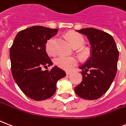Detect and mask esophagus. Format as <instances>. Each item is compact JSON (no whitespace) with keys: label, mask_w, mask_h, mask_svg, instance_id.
<instances>
[{"label":"esophagus","mask_w":126,"mask_h":126,"mask_svg":"<svg viewBox=\"0 0 126 126\" xmlns=\"http://www.w3.org/2000/svg\"><path fill=\"white\" fill-rule=\"evenodd\" d=\"M71 73H72V72H71V71H67V72H66V74H67V75H71Z\"/></svg>","instance_id":"esophagus-1"}]
</instances>
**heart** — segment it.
Segmentation results:
<instances>
[{"instance_id": "obj_1", "label": "heart", "mask_w": 126, "mask_h": 126, "mask_svg": "<svg viewBox=\"0 0 126 126\" xmlns=\"http://www.w3.org/2000/svg\"><path fill=\"white\" fill-rule=\"evenodd\" d=\"M66 37L69 41L71 46L75 49L82 47L84 44V39L82 35L75 32H69L67 33ZM56 40V37H52L48 40L46 44V51L49 55H55L56 53V51L54 47V43ZM56 65L61 69L64 70H71L78 63V59L75 57L61 56L57 57L55 59Z\"/></svg>"}]
</instances>
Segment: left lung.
Returning <instances> with one entry per match:
<instances>
[{
	"instance_id": "1",
	"label": "left lung",
	"mask_w": 126,
	"mask_h": 126,
	"mask_svg": "<svg viewBox=\"0 0 126 126\" xmlns=\"http://www.w3.org/2000/svg\"><path fill=\"white\" fill-rule=\"evenodd\" d=\"M77 32L89 39L91 55L79 67L82 80L75 88V92L84 99L96 100L106 93L115 78L118 49L112 35L105 32L92 28Z\"/></svg>"
}]
</instances>
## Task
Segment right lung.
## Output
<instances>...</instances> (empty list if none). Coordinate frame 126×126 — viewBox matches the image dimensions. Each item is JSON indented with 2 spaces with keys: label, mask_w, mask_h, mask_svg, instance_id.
Wrapping results in <instances>:
<instances>
[{
  "label": "right lung",
  "mask_w": 126,
  "mask_h": 126,
  "mask_svg": "<svg viewBox=\"0 0 126 126\" xmlns=\"http://www.w3.org/2000/svg\"><path fill=\"white\" fill-rule=\"evenodd\" d=\"M58 29L35 26L19 32L10 49L14 80L27 96L37 101L47 99L56 91L57 82L66 76L57 66L43 71L53 63L46 51L47 40Z\"/></svg>",
  "instance_id": "1"
}]
</instances>
